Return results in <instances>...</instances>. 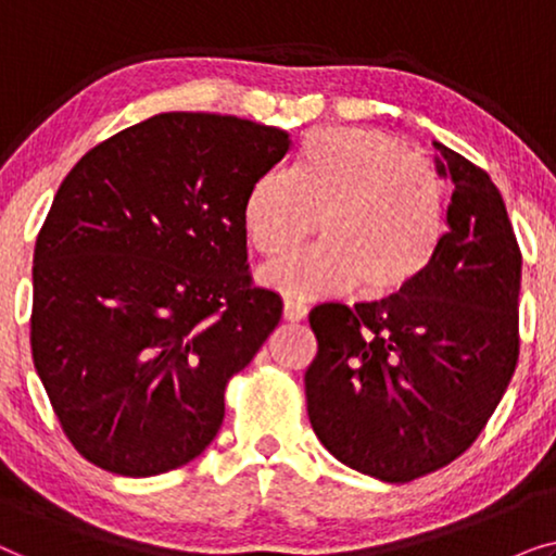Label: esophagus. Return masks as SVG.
<instances>
[{"instance_id":"34e87169","label":"esophagus","mask_w":556,"mask_h":556,"mask_svg":"<svg viewBox=\"0 0 556 556\" xmlns=\"http://www.w3.org/2000/svg\"><path fill=\"white\" fill-rule=\"evenodd\" d=\"M306 314H308L306 303L293 299V295L283 299V316L288 318V321H301V318H306Z\"/></svg>"}]
</instances>
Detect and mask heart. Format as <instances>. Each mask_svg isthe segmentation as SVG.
Segmentation results:
<instances>
[{
	"instance_id": "obj_1",
	"label": "heart",
	"mask_w": 556,
	"mask_h": 556,
	"mask_svg": "<svg viewBox=\"0 0 556 556\" xmlns=\"http://www.w3.org/2000/svg\"><path fill=\"white\" fill-rule=\"evenodd\" d=\"M445 181L428 159L371 128H318L291 174L250 187L242 225L265 257L299 248L321 219V245L268 265L263 283L293 299L394 295L432 268L445 238Z\"/></svg>"
}]
</instances>
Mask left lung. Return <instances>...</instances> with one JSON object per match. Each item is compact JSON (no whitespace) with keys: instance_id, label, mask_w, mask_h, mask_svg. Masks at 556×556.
I'll use <instances>...</instances> for the list:
<instances>
[{"instance_id":"obj_1","label":"left lung","mask_w":556,"mask_h":556,"mask_svg":"<svg viewBox=\"0 0 556 556\" xmlns=\"http://www.w3.org/2000/svg\"><path fill=\"white\" fill-rule=\"evenodd\" d=\"M435 151L453 197L432 268L382 301L308 314L311 428L333 458L387 483L466 453L519 362L521 250L506 204L481 166L443 143Z\"/></svg>"}]
</instances>
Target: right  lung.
I'll use <instances>...</instances> for the list:
<instances>
[{"mask_svg": "<svg viewBox=\"0 0 556 556\" xmlns=\"http://www.w3.org/2000/svg\"><path fill=\"white\" fill-rule=\"evenodd\" d=\"M291 149L283 128L159 113L67 172L35 242L29 344L83 458L147 478L197 458L227 382L280 321L255 286L250 187Z\"/></svg>", "mask_w": 556, "mask_h": 556, "instance_id": "right-lung-1", "label": "right lung"}]
</instances>
